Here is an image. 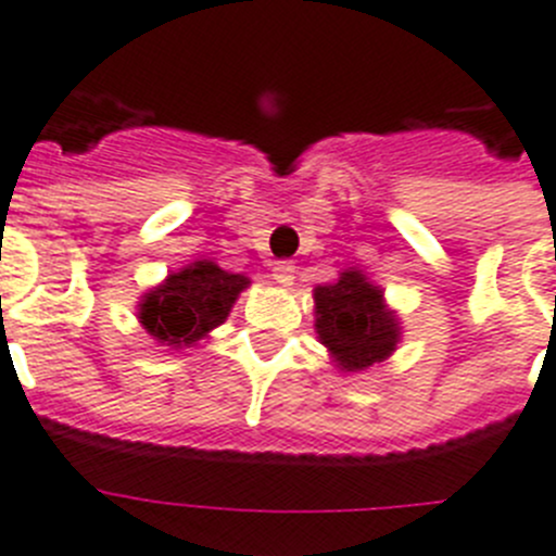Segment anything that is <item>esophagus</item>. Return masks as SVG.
<instances>
[{"instance_id": "esophagus-1", "label": "esophagus", "mask_w": 556, "mask_h": 556, "mask_svg": "<svg viewBox=\"0 0 556 556\" xmlns=\"http://www.w3.org/2000/svg\"><path fill=\"white\" fill-rule=\"evenodd\" d=\"M274 279H277L279 285H285V288H290L293 279H296V266H293L290 260H279V263H274Z\"/></svg>"}]
</instances>
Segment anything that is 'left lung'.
<instances>
[{"label":"left lung","mask_w":556,"mask_h":556,"mask_svg":"<svg viewBox=\"0 0 556 556\" xmlns=\"http://www.w3.org/2000/svg\"><path fill=\"white\" fill-rule=\"evenodd\" d=\"M313 299L315 332L340 371H365L396 352L402 340L396 313L363 271L349 268L334 282L318 285Z\"/></svg>","instance_id":"left-lung-1"}]
</instances>
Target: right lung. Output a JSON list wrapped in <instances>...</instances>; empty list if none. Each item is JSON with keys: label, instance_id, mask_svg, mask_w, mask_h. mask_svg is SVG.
Returning a JSON list of instances; mask_svg holds the SVG:
<instances>
[{"label": "right lung", "instance_id": "obj_1", "mask_svg": "<svg viewBox=\"0 0 556 556\" xmlns=\"http://www.w3.org/2000/svg\"><path fill=\"white\" fill-rule=\"evenodd\" d=\"M243 288L249 277L224 271L213 260H197L143 293L138 321L163 346H193L227 321Z\"/></svg>", "mask_w": 556, "mask_h": 556}]
</instances>
